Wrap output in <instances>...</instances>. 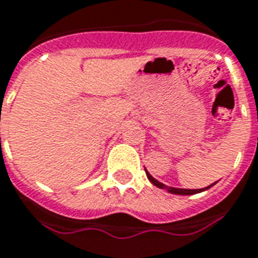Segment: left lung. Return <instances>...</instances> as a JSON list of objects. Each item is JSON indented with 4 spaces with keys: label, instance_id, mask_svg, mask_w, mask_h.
Masks as SVG:
<instances>
[{
    "label": "left lung",
    "instance_id": "left-lung-1",
    "mask_svg": "<svg viewBox=\"0 0 258 258\" xmlns=\"http://www.w3.org/2000/svg\"><path fill=\"white\" fill-rule=\"evenodd\" d=\"M146 176H148L149 180L153 183L154 186H157L158 188H165V190H168V192H172V194H179V196H191V194H197V192H201V191H204V190L211 188L212 186L215 184V183H212L211 186H208V187L197 188V190H190V188H176V187H168V186H165L164 183L156 180V179H154V177L148 172V171H146Z\"/></svg>",
    "mask_w": 258,
    "mask_h": 258
}]
</instances>
